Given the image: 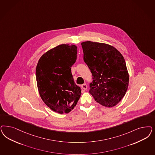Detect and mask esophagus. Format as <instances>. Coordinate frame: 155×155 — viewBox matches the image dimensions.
Masks as SVG:
<instances>
[{
  "mask_svg": "<svg viewBox=\"0 0 155 155\" xmlns=\"http://www.w3.org/2000/svg\"><path fill=\"white\" fill-rule=\"evenodd\" d=\"M81 88L83 89V90H86L87 89V85L86 84H83L81 85Z\"/></svg>",
  "mask_w": 155,
  "mask_h": 155,
  "instance_id": "1",
  "label": "esophagus"
}]
</instances>
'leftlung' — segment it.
<instances>
[{"mask_svg": "<svg viewBox=\"0 0 155 155\" xmlns=\"http://www.w3.org/2000/svg\"><path fill=\"white\" fill-rule=\"evenodd\" d=\"M84 61L92 74L90 93L106 107L117 105L124 96L129 84L125 60L112 45L90 41L81 43Z\"/></svg>", "mask_w": 155, "mask_h": 155, "instance_id": "8db88e82", "label": "left lung"}]
</instances>
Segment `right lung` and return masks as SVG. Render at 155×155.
<instances>
[{
    "instance_id": "1",
    "label": "right lung",
    "mask_w": 155,
    "mask_h": 155,
    "mask_svg": "<svg viewBox=\"0 0 155 155\" xmlns=\"http://www.w3.org/2000/svg\"><path fill=\"white\" fill-rule=\"evenodd\" d=\"M77 52L75 45H58L42 55L36 66L40 97L51 110L60 114L73 110L81 94L71 68L76 60Z\"/></svg>"
}]
</instances>
